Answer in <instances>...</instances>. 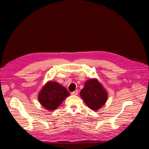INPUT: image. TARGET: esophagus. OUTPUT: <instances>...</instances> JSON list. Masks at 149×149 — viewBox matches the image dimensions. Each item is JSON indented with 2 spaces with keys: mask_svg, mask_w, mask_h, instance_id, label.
I'll return each instance as SVG.
<instances>
[{
  "mask_svg": "<svg viewBox=\"0 0 149 149\" xmlns=\"http://www.w3.org/2000/svg\"><path fill=\"white\" fill-rule=\"evenodd\" d=\"M71 95H78V90H75L74 92H71Z\"/></svg>",
  "mask_w": 149,
  "mask_h": 149,
  "instance_id": "esophagus-1",
  "label": "esophagus"
}]
</instances>
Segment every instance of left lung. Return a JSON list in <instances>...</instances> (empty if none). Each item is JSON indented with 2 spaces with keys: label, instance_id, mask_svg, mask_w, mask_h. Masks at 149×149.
Listing matches in <instances>:
<instances>
[{
  "label": "left lung",
  "instance_id": "1",
  "mask_svg": "<svg viewBox=\"0 0 149 149\" xmlns=\"http://www.w3.org/2000/svg\"><path fill=\"white\" fill-rule=\"evenodd\" d=\"M80 96L89 108L97 111L106 103L107 92L103 86L95 79L88 80L80 91Z\"/></svg>",
  "mask_w": 149,
  "mask_h": 149
}]
</instances>
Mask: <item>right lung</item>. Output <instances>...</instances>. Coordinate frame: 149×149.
<instances>
[{
	"mask_svg": "<svg viewBox=\"0 0 149 149\" xmlns=\"http://www.w3.org/2000/svg\"><path fill=\"white\" fill-rule=\"evenodd\" d=\"M69 96L67 89L56 81H48L39 92V102L48 111L57 109L66 97Z\"/></svg>",
	"mask_w": 149,
	"mask_h": 149,
	"instance_id": "obj_1",
	"label": "right lung"
}]
</instances>
